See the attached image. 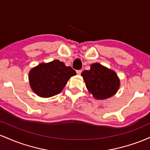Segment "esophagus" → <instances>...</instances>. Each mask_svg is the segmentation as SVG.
<instances>
[{
    "label": "esophagus",
    "mask_w": 150,
    "mask_h": 150,
    "mask_svg": "<svg viewBox=\"0 0 150 150\" xmlns=\"http://www.w3.org/2000/svg\"><path fill=\"white\" fill-rule=\"evenodd\" d=\"M77 75H81V73H82V70H77Z\"/></svg>",
    "instance_id": "obj_1"
}]
</instances>
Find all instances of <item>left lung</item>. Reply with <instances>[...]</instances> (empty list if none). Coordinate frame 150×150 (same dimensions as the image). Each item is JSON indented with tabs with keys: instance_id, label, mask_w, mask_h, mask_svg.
Instances as JSON below:
<instances>
[{
	"instance_id": "obj_1",
	"label": "left lung",
	"mask_w": 150,
	"mask_h": 150,
	"mask_svg": "<svg viewBox=\"0 0 150 150\" xmlns=\"http://www.w3.org/2000/svg\"><path fill=\"white\" fill-rule=\"evenodd\" d=\"M86 87L98 100L108 99L116 94L120 87V79L113 70L98 63L90 65V70L81 74Z\"/></svg>"
}]
</instances>
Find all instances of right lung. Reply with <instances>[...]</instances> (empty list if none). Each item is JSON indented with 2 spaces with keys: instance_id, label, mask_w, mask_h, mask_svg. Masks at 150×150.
<instances>
[{
  "instance_id": "add662e5",
  "label": "right lung",
  "mask_w": 150,
  "mask_h": 150,
  "mask_svg": "<svg viewBox=\"0 0 150 150\" xmlns=\"http://www.w3.org/2000/svg\"><path fill=\"white\" fill-rule=\"evenodd\" d=\"M76 72L64 63L54 60L34 67L29 73V81L32 91L43 98H49L62 92L71 77Z\"/></svg>"
}]
</instances>
